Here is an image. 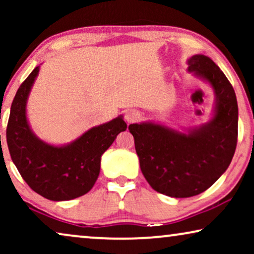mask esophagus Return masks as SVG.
<instances>
[{"label": "esophagus", "instance_id": "esophagus-1", "mask_svg": "<svg viewBox=\"0 0 254 254\" xmlns=\"http://www.w3.org/2000/svg\"><path fill=\"white\" fill-rule=\"evenodd\" d=\"M138 119H140V113L135 110L128 111V112H126V114H125V120H126L127 124L136 123Z\"/></svg>", "mask_w": 254, "mask_h": 254}]
</instances>
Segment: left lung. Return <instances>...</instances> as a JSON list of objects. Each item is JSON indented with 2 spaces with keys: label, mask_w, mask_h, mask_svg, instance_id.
I'll list each match as a JSON object with an SVG mask.
<instances>
[{
  "label": "left lung",
  "mask_w": 254,
  "mask_h": 254,
  "mask_svg": "<svg viewBox=\"0 0 254 254\" xmlns=\"http://www.w3.org/2000/svg\"><path fill=\"white\" fill-rule=\"evenodd\" d=\"M186 64L187 71L213 89L209 121L182 129L155 121L128 127L144 178L171 197L194 196L209 189L227 171L237 145L238 105L230 82L206 55H193Z\"/></svg>",
  "instance_id": "1"
}]
</instances>
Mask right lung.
<instances>
[{"label": "right lung", "mask_w": 254, "mask_h": 254, "mask_svg": "<svg viewBox=\"0 0 254 254\" xmlns=\"http://www.w3.org/2000/svg\"><path fill=\"white\" fill-rule=\"evenodd\" d=\"M40 65L32 70L13 98L6 128V143L13 164L34 192L52 201L84 195L95 185L102 156L126 130L123 116L91 127L74 141L51 144L38 137L27 119L26 106Z\"/></svg>", "instance_id": "add662e5"}]
</instances>
